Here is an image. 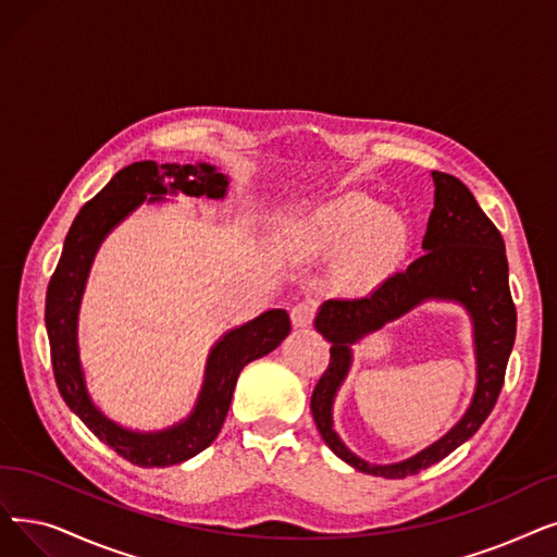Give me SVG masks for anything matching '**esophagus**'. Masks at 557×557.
Masks as SVG:
<instances>
[{"label":"esophagus","mask_w":557,"mask_h":557,"mask_svg":"<svg viewBox=\"0 0 557 557\" xmlns=\"http://www.w3.org/2000/svg\"><path fill=\"white\" fill-rule=\"evenodd\" d=\"M311 321H313V307L309 302H298L292 309V323H294V327H298V330L309 327Z\"/></svg>","instance_id":"1"}]
</instances>
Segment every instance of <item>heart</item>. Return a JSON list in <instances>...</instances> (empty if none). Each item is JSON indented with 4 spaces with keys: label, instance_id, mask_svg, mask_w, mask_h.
Returning a JSON list of instances; mask_svg holds the SVG:
<instances>
[{
    "label": "heart",
    "instance_id": "obj_1",
    "mask_svg": "<svg viewBox=\"0 0 557 557\" xmlns=\"http://www.w3.org/2000/svg\"><path fill=\"white\" fill-rule=\"evenodd\" d=\"M409 246L403 215L382 211L364 193H346L294 215L282 230L280 248L292 261L334 255V277L346 292H367L389 275Z\"/></svg>",
    "mask_w": 557,
    "mask_h": 557
}]
</instances>
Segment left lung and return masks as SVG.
<instances>
[{"instance_id":"8db88e82","label":"left lung","mask_w":557,"mask_h":557,"mask_svg":"<svg viewBox=\"0 0 557 557\" xmlns=\"http://www.w3.org/2000/svg\"><path fill=\"white\" fill-rule=\"evenodd\" d=\"M432 180L434 209L423 236V255L405 271L386 277L371 296L323 302L313 321L332 344L330 364L311 394V414L321 437L346 465L392 480L437 465L473 437L498 400L517 334V309L507 284L500 232L457 177L432 171ZM425 299H453L470 311L479 364L476 394L468 414L440 443L403 463L371 466L337 440L331 428V403L351 363L349 346Z\"/></svg>"}]
</instances>
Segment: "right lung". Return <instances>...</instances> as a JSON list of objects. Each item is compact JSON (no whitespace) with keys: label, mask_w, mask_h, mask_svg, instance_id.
Wrapping results in <instances>:
<instances>
[{"label":"right lung","mask_w":557,"mask_h":557,"mask_svg":"<svg viewBox=\"0 0 557 557\" xmlns=\"http://www.w3.org/2000/svg\"><path fill=\"white\" fill-rule=\"evenodd\" d=\"M165 193H184L190 198L221 200L227 193V177L209 163H157L136 161L88 200L72 223L57 271L47 286L45 325L50 336L52 369L65 405L84 425L111 446L127 462L152 469L171 467L202 453L223 428L238 373L252 359L275 350L292 332L284 309L263 311L255 321L230 330L207 359L205 384L190 417L159 432H134L107 419L86 392L77 348V317L90 263L107 234L143 205L163 200ZM152 195V199L147 196Z\"/></svg>","instance_id":"add662e5"}]
</instances>
